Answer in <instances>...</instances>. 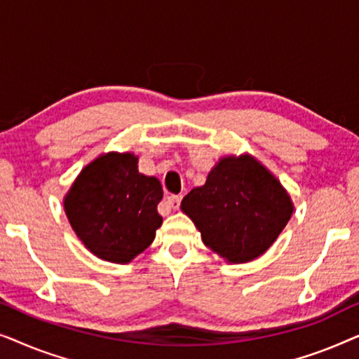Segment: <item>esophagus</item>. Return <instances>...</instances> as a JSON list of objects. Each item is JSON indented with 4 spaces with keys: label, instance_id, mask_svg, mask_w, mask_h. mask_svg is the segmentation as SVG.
Wrapping results in <instances>:
<instances>
[{
    "label": "esophagus",
    "instance_id": "34e87169",
    "mask_svg": "<svg viewBox=\"0 0 359 359\" xmlns=\"http://www.w3.org/2000/svg\"><path fill=\"white\" fill-rule=\"evenodd\" d=\"M181 199H183L181 196H168V198H166V204H168L171 209H178Z\"/></svg>",
    "mask_w": 359,
    "mask_h": 359
}]
</instances>
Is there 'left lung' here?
<instances>
[{"label": "left lung", "mask_w": 359, "mask_h": 359, "mask_svg": "<svg viewBox=\"0 0 359 359\" xmlns=\"http://www.w3.org/2000/svg\"><path fill=\"white\" fill-rule=\"evenodd\" d=\"M181 210L209 247L229 263H247L274 243L294 205L281 183L252 155L224 156Z\"/></svg>", "instance_id": "obj_1"}]
</instances>
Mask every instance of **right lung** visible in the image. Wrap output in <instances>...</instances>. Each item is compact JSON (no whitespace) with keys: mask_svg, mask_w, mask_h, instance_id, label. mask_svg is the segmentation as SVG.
Segmentation results:
<instances>
[{"mask_svg":"<svg viewBox=\"0 0 359 359\" xmlns=\"http://www.w3.org/2000/svg\"><path fill=\"white\" fill-rule=\"evenodd\" d=\"M134 154L97 156L78 175L65 196L67 217L78 238L97 258L129 263L154 242L163 219L155 176L139 173Z\"/></svg>","mask_w":359,"mask_h":359,"instance_id":"1","label":"right lung"}]
</instances>
